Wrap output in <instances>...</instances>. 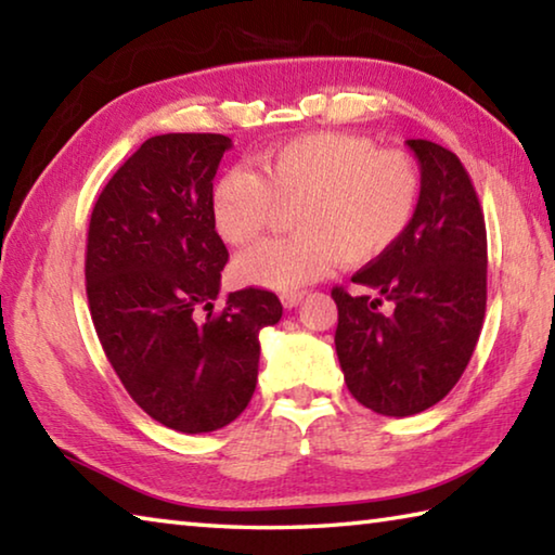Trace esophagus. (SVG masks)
<instances>
[{
    "label": "esophagus",
    "mask_w": 555,
    "mask_h": 555,
    "mask_svg": "<svg viewBox=\"0 0 555 555\" xmlns=\"http://www.w3.org/2000/svg\"><path fill=\"white\" fill-rule=\"evenodd\" d=\"M304 291H291V294L281 296V304H284V308H296L300 300H304Z\"/></svg>",
    "instance_id": "obj_1"
}]
</instances>
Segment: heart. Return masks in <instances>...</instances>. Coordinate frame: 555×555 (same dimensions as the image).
<instances>
[{"label":"heart","instance_id":"heart-1","mask_svg":"<svg viewBox=\"0 0 555 555\" xmlns=\"http://www.w3.org/2000/svg\"><path fill=\"white\" fill-rule=\"evenodd\" d=\"M421 198L416 164L377 152L370 139L318 131L261 152L249 168H228L212 185L210 218L222 242H255L276 205L291 210L294 237L259 242L234 259L242 284L291 294L323 279L340 259L367 264L401 240Z\"/></svg>","mask_w":555,"mask_h":555}]
</instances>
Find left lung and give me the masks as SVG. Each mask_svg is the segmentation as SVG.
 Instances as JSON below:
<instances>
[{"label": "left lung", "instance_id": "left-lung-1", "mask_svg": "<svg viewBox=\"0 0 555 555\" xmlns=\"http://www.w3.org/2000/svg\"><path fill=\"white\" fill-rule=\"evenodd\" d=\"M421 168V198L391 249L352 276L377 296L335 286V350L352 397L382 416L434 406L463 377L487 306V232L460 158L409 139ZM389 299L391 312L380 311Z\"/></svg>", "mask_w": 555, "mask_h": 555}]
</instances>
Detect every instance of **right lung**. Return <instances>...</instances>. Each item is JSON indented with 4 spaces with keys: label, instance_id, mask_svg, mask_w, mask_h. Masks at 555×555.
<instances>
[{
    "label": "right lung",
    "instance_id": "add662e5",
    "mask_svg": "<svg viewBox=\"0 0 555 555\" xmlns=\"http://www.w3.org/2000/svg\"><path fill=\"white\" fill-rule=\"evenodd\" d=\"M230 146L222 134L146 139L90 215L86 281L102 350L129 397L181 434H210L247 409L259 331L284 313L264 288L234 291L212 313L228 247L210 193Z\"/></svg>",
    "mask_w": 555,
    "mask_h": 555
}]
</instances>
